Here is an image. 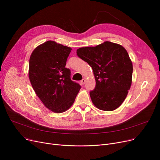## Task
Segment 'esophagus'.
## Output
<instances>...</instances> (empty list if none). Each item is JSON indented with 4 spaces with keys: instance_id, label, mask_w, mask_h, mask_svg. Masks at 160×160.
Masks as SVG:
<instances>
[{
    "instance_id": "esophagus-1",
    "label": "esophagus",
    "mask_w": 160,
    "mask_h": 160,
    "mask_svg": "<svg viewBox=\"0 0 160 160\" xmlns=\"http://www.w3.org/2000/svg\"><path fill=\"white\" fill-rule=\"evenodd\" d=\"M86 79L85 78H83L82 80H81V84L82 85H83V84H84V83H86Z\"/></svg>"
}]
</instances>
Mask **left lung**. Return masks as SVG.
<instances>
[{
    "mask_svg": "<svg viewBox=\"0 0 160 160\" xmlns=\"http://www.w3.org/2000/svg\"><path fill=\"white\" fill-rule=\"evenodd\" d=\"M77 54L93 71L96 86L89 92L93 104L104 111L119 108L132 83L133 66L126 49L106 41L96 47L80 48Z\"/></svg>",
    "mask_w": 160,
    "mask_h": 160,
    "instance_id": "left-lung-1",
    "label": "left lung"
}]
</instances>
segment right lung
Here are the masks:
<instances>
[{
    "instance_id": "add662e5",
    "label": "right lung",
    "mask_w": 160,
    "mask_h": 160,
    "mask_svg": "<svg viewBox=\"0 0 160 160\" xmlns=\"http://www.w3.org/2000/svg\"><path fill=\"white\" fill-rule=\"evenodd\" d=\"M72 48L48 41L36 47L29 61V79L41 102L50 110L62 113L72 105L80 89L65 67Z\"/></svg>"
}]
</instances>
